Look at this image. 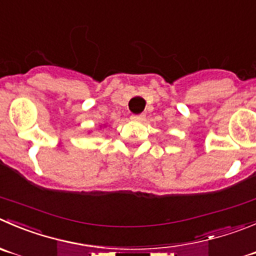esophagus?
<instances>
[{
    "mask_svg": "<svg viewBox=\"0 0 256 256\" xmlns=\"http://www.w3.org/2000/svg\"><path fill=\"white\" fill-rule=\"evenodd\" d=\"M130 119H132L133 122H143L144 120V114H133V116H130Z\"/></svg>",
    "mask_w": 256,
    "mask_h": 256,
    "instance_id": "esophagus-1",
    "label": "esophagus"
}]
</instances>
